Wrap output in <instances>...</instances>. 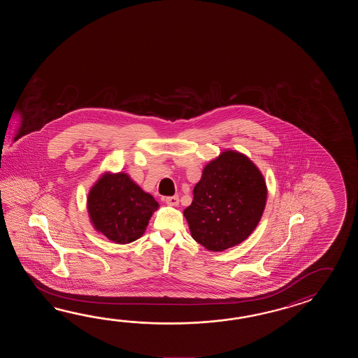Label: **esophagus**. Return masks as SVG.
<instances>
[{
  "label": "esophagus",
  "instance_id": "34e87169",
  "mask_svg": "<svg viewBox=\"0 0 358 358\" xmlns=\"http://www.w3.org/2000/svg\"><path fill=\"white\" fill-rule=\"evenodd\" d=\"M165 202L170 206H178L179 205V197L178 196H171V197L165 198Z\"/></svg>",
  "mask_w": 358,
  "mask_h": 358
}]
</instances>
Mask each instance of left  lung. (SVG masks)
I'll return each mask as SVG.
<instances>
[{
  "instance_id": "1",
  "label": "left lung",
  "mask_w": 358,
  "mask_h": 358,
  "mask_svg": "<svg viewBox=\"0 0 358 358\" xmlns=\"http://www.w3.org/2000/svg\"><path fill=\"white\" fill-rule=\"evenodd\" d=\"M266 182L243 153L225 151L206 165L184 210L193 239L220 252L245 241L266 205Z\"/></svg>"
}]
</instances>
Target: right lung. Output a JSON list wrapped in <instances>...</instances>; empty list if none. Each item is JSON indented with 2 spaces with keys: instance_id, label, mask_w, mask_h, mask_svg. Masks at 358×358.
Returning a JSON list of instances; mask_svg holds the SVG:
<instances>
[{
  "instance_id": "right-lung-1",
  "label": "right lung",
  "mask_w": 358,
  "mask_h": 358,
  "mask_svg": "<svg viewBox=\"0 0 358 358\" xmlns=\"http://www.w3.org/2000/svg\"><path fill=\"white\" fill-rule=\"evenodd\" d=\"M87 202L94 229L119 244L143 236L152 213L159 208L155 198L125 173L101 176L90 190Z\"/></svg>"
}]
</instances>
